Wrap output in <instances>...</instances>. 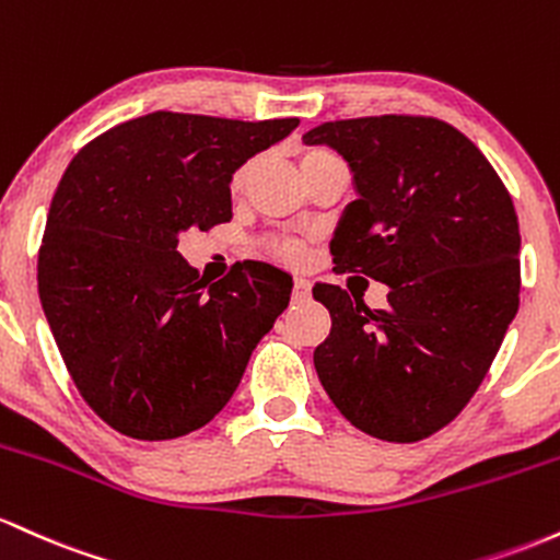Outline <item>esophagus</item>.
<instances>
[{"label":"esophagus","mask_w":560,"mask_h":560,"mask_svg":"<svg viewBox=\"0 0 560 560\" xmlns=\"http://www.w3.org/2000/svg\"><path fill=\"white\" fill-rule=\"evenodd\" d=\"M310 296H312L310 280H304V278L293 280V301H306Z\"/></svg>","instance_id":"esophagus-1"}]
</instances>
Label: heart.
<instances>
[{"label":"heart","instance_id":"1","mask_svg":"<svg viewBox=\"0 0 560 560\" xmlns=\"http://www.w3.org/2000/svg\"><path fill=\"white\" fill-rule=\"evenodd\" d=\"M336 161H341V159H338V155H332L330 150H325V148H301L299 150V166H301V174H304L306 182H310L312 177H317L325 166H330V163H336ZM256 163L259 161L250 159L246 163H241V166L232 172V177H230L232 196H241V192L246 190L250 177H254ZM261 250L264 254L275 256V259L288 261V264L304 261V256H306L304 243L291 241V237H267V241L261 243Z\"/></svg>","mask_w":560,"mask_h":560}]
</instances>
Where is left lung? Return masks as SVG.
<instances>
[{"label": "left lung", "instance_id": "8db88e82", "mask_svg": "<svg viewBox=\"0 0 560 560\" xmlns=\"http://www.w3.org/2000/svg\"><path fill=\"white\" fill-rule=\"evenodd\" d=\"M304 142L338 150L360 192L330 241L332 272L388 285L383 310L314 285L332 319L314 349L319 383L360 431L420 442L460 416L518 312L511 192L463 131L431 116L328 121Z\"/></svg>", "mask_w": 560, "mask_h": 560}]
</instances>
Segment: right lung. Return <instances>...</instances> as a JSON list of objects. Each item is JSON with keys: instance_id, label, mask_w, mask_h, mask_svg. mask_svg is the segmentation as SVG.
Here are the masks:
<instances>
[{"instance_id": "right-lung-1", "label": "right lung", "mask_w": 560, "mask_h": 560, "mask_svg": "<svg viewBox=\"0 0 560 560\" xmlns=\"http://www.w3.org/2000/svg\"><path fill=\"white\" fill-rule=\"evenodd\" d=\"M296 127L155 110L68 163L42 237L39 299L79 394L110 429L177 439L235 394L293 282L261 261L198 278L179 235L230 222L232 172Z\"/></svg>"}]
</instances>
